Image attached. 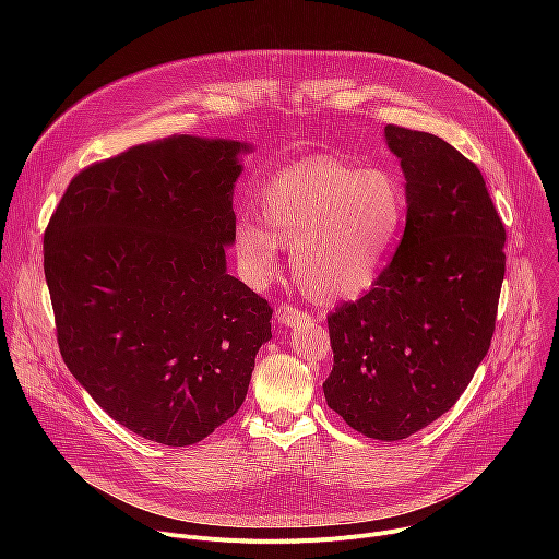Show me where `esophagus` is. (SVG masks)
Instances as JSON below:
<instances>
[{
	"mask_svg": "<svg viewBox=\"0 0 559 559\" xmlns=\"http://www.w3.org/2000/svg\"><path fill=\"white\" fill-rule=\"evenodd\" d=\"M276 318H278V323H281V325L294 328V325H298V323L309 321V313L300 311V309H298V307H294V305L283 302V305H278V309H276Z\"/></svg>",
	"mask_w": 559,
	"mask_h": 559,
	"instance_id": "obj_1",
	"label": "esophagus"
}]
</instances>
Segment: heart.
I'll list each match as a JSON object with an SVG mask.
<instances>
[{
  "instance_id": "heart-1",
  "label": "heart",
  "mask_w": 559,
  "mask_h": 559,
  "mask_svg": "<svg viewBox=\"0 0 559 559\" xmlns=\"http://www.w3.org/2000/svg\"><path fill=\"white\" fill-rule=\"evenodd\" d=\"M265 225L241 218L236 252L254 283L278 272V243L294 248V274L318 302L365 294L380 276L407 221L401 177L336 156H313L281 170L263 190Z\"/></svg>"
}]
</instances>
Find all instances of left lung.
<instances>
[{
  "mask_svg": "<svg viewBox=\"0 0 559 559\" xmlns=\"http://www.w3.org/2000/svg\"><path fill=\"white\" fill-rule=\"evenodd\" d=\"M407 179L391 263L328 316L325 401L352 429L403 440L447 414L491 347L504 281V223L483 173L444 139L384 128Z\"/></svg>",
  "mask_w": 559,
  "mask_h": 559,
  "instance_id": "1",
  "label": "left lung"
}]
</instances>
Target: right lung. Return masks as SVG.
I'll list each match as a JSON object with an SVG mask.
<instances>
[{
  "mask_svg": "<svg viewBox=\"0 0 559 559\" xmlns=\"http://www.w3.org/2000/svg\"><path fill=\"white\" fill-rule=\"evenodd\" d=\"M238 141L173 134L72 177L44 231L61 358L93 401L168 447L241 409L272 307L225 272Z\"/></svg>",
  "mask_w": 559,
  "mask_h": 559,
  "instance_id": "obj_1",
  "label": "right lung"
}]
</instances>
